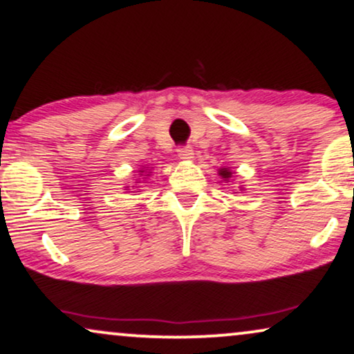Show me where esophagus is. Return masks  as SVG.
<instances>
[{
    "label": "esophagus",
    "mask_w": 354,
    "mask_h": 354,
    "mask_svg": "<svg viewBox=\"0 0 354 354\" xmlns=\"http://www.w3.org/2000/svg\"><path fill=\"white\" fill-rule=\"evenodd\" d=\"M178 157L181 160H192L194 158V150L191 147H181L178 149Z\"/></svg>",
    "instance_id": "esophagus-1"
}]
</instances>
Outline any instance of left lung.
<instances>
[{
	"label": "left lung",
	"instance_id": "left-lung-1",
	"mask_svg": "<svg viewBox=\"0 0 354 354\" xmlns=\"http://www.w3.org/2000/svg\"><path fill=\"white\" fill-rule=\"evenodd\" d=\"M233 174H234V173H233L230 168H218V176L221 178V181L228 183V181L233 178ZM239 191H244V187H243V186L239 187Z\"/></svg>",
	"mask_w": 354,
	"mask_h": 354
}]
</instances>
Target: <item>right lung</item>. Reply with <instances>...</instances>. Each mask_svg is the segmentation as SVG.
Instances as JSON below:
<instances>
[{"mask_svg":"<svg viewBox=\"0 0 354 354\" xmlns=\"http://www.w3.org/2000/svg\"><path fill=\"white\" fill-rule=\"evenodd\" d=\"M150 173H152V167H149V165H147V167H140L139 168V178L134 176L136 178V183H140V180L145 181L150 176ZM133 187H134V189H138L139 186H124V189L129 191V189H133Z\"/></svg>","mask_w":354,"mask_h":354,"instance_id":"obj_1","label":"right lung"}]
</instances>
